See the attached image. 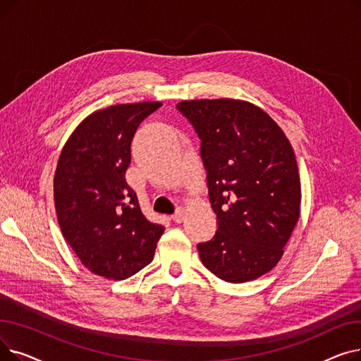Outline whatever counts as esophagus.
<instances>
[{
  "instance_id": "esophagus-1",
  "label": "esophagus",
  "mask_w": 361,
  "mask_h": 361,
  "mask_svg": "<svg viewBox=\"0 0 361 361\" xmlns=\"http://www.w3.org/2000/svg\"><path fill=\"white\" fill-rule=\"evenodd\" d=\"M171 218H173V221H174V222L180 224V222L184 219V211H183L181 207H180V209H177V212H176L173 216H171Z\"/></svg>"
}]
</instances>
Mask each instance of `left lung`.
I'll return each mask as SVG.
<instances>
[{"instance_id": "obj_1", "label": "left lung", "mask_w": 361, "mask_h": 361, "mask_svg": "<svg viewBox=\"0 0 361 361\" xmlns=\"http://www.w3.org/2000/svg\"><path fill=\"white\" fill-rule=\"evenodd\" d=\"M177 109L197 133L218 230L197 244L202 263L240 283L269 272L300 216L294 150L259 106L235 99L183 101Z\"/></svg>"}]
</instances>
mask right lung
<instances>
[{"instance_id":"obj_1","label":"right lung","mask_w":361,"mask_h":361,"mask_svg":"<svg viewBox=\"0 0 361 361\" xmlns=\"http://www.w3.org/2000/svg\"><path fill=\"white\" fill-rule=\"evenodd\" d=\"M161 105L120 104L90 114L56 164L54 200L63 235L90 272L108 279L143 269L165 230L143 215L126 181L135 133Z\"/></svg>"}]
</instances>
